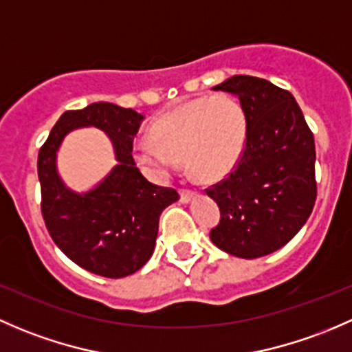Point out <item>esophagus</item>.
<instances>
[{"label": "esophagus", "instance_id": "1", "mask_svg": "<svg viewBox=\"0 0 352 352\" xmlns=\"http://www.w3.org/2000/svg\"><path fill=\"white\" fill-rule=\"evenodd\" d=\"M179 195H181V201L188 203V201H191V198L195 197V191L190 190V188H181Z\"/></svg>", "mask_w": 352, "mask_h": 352}]
</instances>
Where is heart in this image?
I'll list each match as a JSON object with an SVG mask.
<instances>
[{"label": "heart", "mask_w": 352, "mask_h": 352, "mask_svg": "<svg viewBox=\"0 0 352 352\" xmlns=\"http://www.w3.org/2000/svg\"><path fill=\"white\" fill-rule=\"evenodd\" d=\"M248 118L239 100L227 93L198 96L152 123L151 137L133 146L137 162L155 177L176 171L179 157L201 181L220 179L241 157Z\"/></svg>", "instance_id": "b5f03b06"}]
</instances>
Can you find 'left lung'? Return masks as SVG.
Instances as JSON below:
<instances>
[{"label": "left lung", "instance_id": "8db88e82", "mask_svg": "<svg viewBox=\"0 0 352 352\" xmlns=\"http://www.w3.org/2000/svg\"><path fill=\"white\" fill-rule=\"evenodd\" d=\"M213 89L239 96L248 135L230 175L206 188L220 208L210 239L232 256L256 259L292 241L314 210V133L292 93L266 79L232 76Z\"/></svg>", "mask_w": 352, "mask_h": 352}]
</instances>
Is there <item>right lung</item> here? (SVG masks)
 I'll list each match as a JSON object with an SVG mask.
<instances>
[{"label":"right lung","mask_w":352,"mask_h":352,"mask_svg":"<svg viewBox=\"0 0 352 352\" xmlns=\"http://www.w3.org/2000/svg\"><path fill=\"white\" fill-rule=\"evenodd\" d=\"M142 115L113 103H93L60 115L38 151L43 222L57 248L89 273L123 278L139 271L154 251L162 210L179 200L175 188L144 177L132 155ZM93 124L114 142L119 164L86 195L69 192L55 171V152L67 131Z\"/></svg>","instance_id":"right-lung-1"}]
</instances>
